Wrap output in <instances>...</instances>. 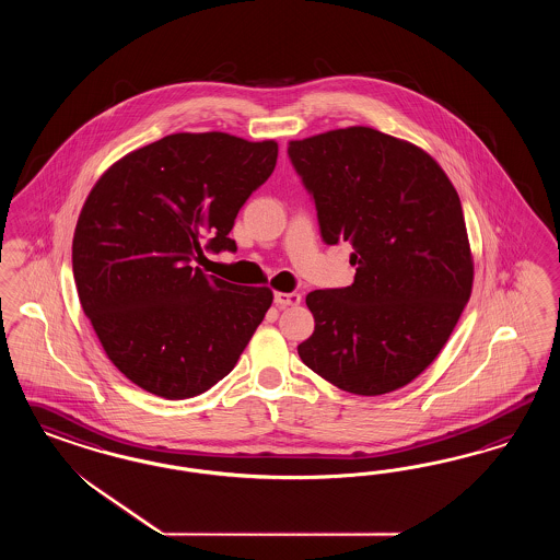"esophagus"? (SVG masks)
Listing matches in <instances>:
<instances>
[{
    "label": "esophagus",
    "instance_id": "1",
    "mask_svg": "<svg viewBox=\"0 0 560 560\" xmlns=\"http://www.w3.org/2000/svg\"><path fill=\"white\" fill-rule=\"evenodd\" d=\"M300 302H302V295H300V293H283V291L275 293V305H279V307L298 305Z\"/></svg>",
    "mask_w": 560,
    "mask_h": 560
}]
</instances>
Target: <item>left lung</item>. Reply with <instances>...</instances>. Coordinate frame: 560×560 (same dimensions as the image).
I'll list each match as a JSON object with an SVG mask.
<instances>
[{"label":"left lung","mask_w":560,"mask_h":560,"mask_svg":"<svg viewBox=\"0 0 560 560\" xmlns=\"http://www.w3.org/2000/svg\"><path fill=\"white\" fill-rule=\"evenodd\" d=\"M326 244L349 242L355 281L310 291L312 372L359 396L398 390L440 355L470 300L475 265L458 192L421 148L347 127L289 141Z\"/></svg>","instance_id":"8db88e82"}]
</instances>
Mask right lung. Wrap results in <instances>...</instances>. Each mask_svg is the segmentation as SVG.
Returning <instances> with one entry per match:
<instances>
[{
  "label": "right lung",
  "mask_w": 560,
  "mask_h": 560,
  "mask_svg": "<svg viewBox=\"0 0 560 560\" xmlns=\"http://www.w3.org/2000/svg\"><path fill=\"white\" fill-rule=\"evenodd\" d=\"M275 141L174 133L127 153L90 190L73 234V279L102 349L127 380L168 400L234 370L272 304L269 288L205 275L236 250L237 211L275 170Z\"/></svg>",
  "instance_id": "1"
}]
</instances>
